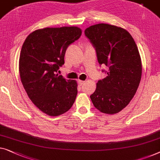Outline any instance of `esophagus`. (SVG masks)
<instances>
[{"mask_svg": "<svg viewBox=\"0 0 160 160\" xmlns=\"http://www.w3.org/2000/svg\"><path fill=\"white\" fill-rule=\"evenodd\" d=\"M78 83L80 86H82L83 84H84V81H82V80H78Z\"/></svg>", "mask_w": 160, "mask_h": 160, "instance_id": "obj_1", "label": "esophagus"}]
</instances>
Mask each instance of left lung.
Wrapping results in <instances>:
<instances>
[{
	"instance_id": "left-lung-1",
	"label": "left lung",
	"mask_w": 160,
	"mask_h": 160,
	"mask_svg": "<svg viewBox=\"0 0 160 160\" xmlns=\"http://www.w3.org/2000/svg\"><path fill=\"white\" fill-rule=\"evenodd\" d=\"M85 36L95 48L99 65L108 68L107 77L99 80L90 96L100 112L115 114L128 105L142 78V66L135 41L126 29L98 24L88 27Z\"/></svg>"
}]
</instances>
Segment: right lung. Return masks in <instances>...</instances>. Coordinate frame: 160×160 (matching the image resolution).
Listing matches in <instances>:
<instances>
[{
	"instance_id": "1",
	"label": "right lung",
	"mask_w": 160,
	"mask_h": 160,
	"mask_svg": "<svg viewBox=\"0 0 160 160\" xmlns=\"http://www.w3.org/2000/svg\"><path fill=\"white\" fill-rule=\"evenodd\" d=\"M81 35L76 27H48L32 32L22 45L21 81L32 102L50 116L63 114L75 102L77 83L56 73L65 63L67 48Z\"/></svg>"
}]
</instances>
